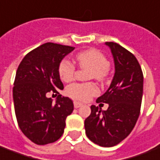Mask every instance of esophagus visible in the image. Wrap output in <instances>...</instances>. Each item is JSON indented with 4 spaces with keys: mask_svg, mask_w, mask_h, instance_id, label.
I'll use <instances>...</instances> for the list:
<instances>
[{
    "mask_svg": "<svg viewBox=\"0 0 160 160\" xmlns=\"http://www.w3.org/2000/svg\"><path fill=\"white\" fill-rule=\"evenodd\" d=\"M82 105H83V104L81 103V102H79V101H73V106H74L75 108H79V107H81Z\"/></svg>",
    "mask_w": 160,
    "mask_h": 160,
    "instance_id": "esophagus-1",
    "label": "esophagus"
}]
</instances>
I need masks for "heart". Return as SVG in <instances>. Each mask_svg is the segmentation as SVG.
<instances>
[{
  "label": "heart",
  "mask_w": 160,
  "mask_h": 160,
  "mask_svg": "<svg viewBox=\"0 0 160 160\" xmlns=\"http://www.w3.org/2000/svg\"><path fill=\"white\" fill-rule=\"evenodd\" d=\"M78 64L81 68L90 70L88 79L103 81L107 76L110 63L106 56L95 49L80 52L76 55ZM75 68L68 60H62L59 64L58 72L61 80L69 82L74 75ZM67 93L71 98L78 100H88L99 93V89L94 83H72L67 88Z\"/></svg>",
  "instance_id": "obj_1"
}]
</instances>
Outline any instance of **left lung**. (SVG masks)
Masks as SVG:
<instances>
[{
    "label": "left lung",
    "instance_id": "8db88e82",
    "mask_svg": "<svg viewBox=\"0 0 160 160\" xmlns=\"http://www.w3.org/2000/svg\"><path fill=\"white\" fill-rule=\"evenodd\" d=\"M111 49L115 72L111 85L96 102L108 104L102 111L91 106V114L85 120L88 138L97 145H118L132 131L138 120L143 95V72L136 57L115 42H106Z\"/></svg>",
    "mask_w": 160,
    "mask_h": 160
}]
</instances>
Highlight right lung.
<instances>
[{"label": "right lung", "mask_w": 160, "mask_h": 160, "mask_svg": "<svg viewBox=\"0 0 160 160\" xmlns=\"http://www.w3.org/2000/svg\"><path fill=\"white\" fill-rule=\"evenodd\" d=\"M73 49L48 42L29 52L18 67L13 88L15 116L20 129L34 144L58 140L73 111L72 99L59 92L64 87L58 72L60 62ZM48 92L58 95L54 104Z\"/></svg>", "instance_id": "obj_1"}]
</instances>
